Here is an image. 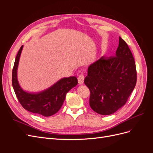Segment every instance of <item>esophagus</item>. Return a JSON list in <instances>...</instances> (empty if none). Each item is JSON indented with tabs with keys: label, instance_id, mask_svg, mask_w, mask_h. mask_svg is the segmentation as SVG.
Returning a JSON list of instances; mask_svg holds the SVG:
<instances>
[{
	"label": "esophagus",
	"instance_id": "esophagus-1",
	"mask_svg": "<svg viewBox=\"0 0 153 153\" xmlns=\"http://www.w3.org/2000/svg\"><path fill=\"white\" fill-rule=\"evenodd\" d=\"M84 76L83 75H80L78 77V84H83L84 82Z\"/></svg>",
	"mask_w": 153,
	"mask_h": 153
}]
</instances>
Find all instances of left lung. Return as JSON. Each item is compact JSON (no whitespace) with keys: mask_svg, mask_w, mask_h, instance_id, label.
I'll return each instance as SVG.
<instances>
[{"mask_svg":"<svg viewBox=\"0 0 153 153\" xmlns=\"http://www.w3.org/2000/svg\"><path fill=\"white\" fill-rule=\"evenodd\" d=\"M136 82L135 60L119 37L114 57L102 56L88 68L84 83L91 92V108L101 115L114 114L126 103Z\"/></svg>","mask_w":153,"mask_h":153,"instance_id":"8db88e82","label":"left lung"}]
</instances>
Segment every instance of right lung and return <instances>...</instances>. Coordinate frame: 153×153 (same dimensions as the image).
I'll list each match as a JSON object with an SVG mask.
<instances>
[{"label":"right lung","mask_w":153,"mask_h":153,"mask_svg":"<svg viewBox=\"0 0 153 153\" xmlns=\"http://www.w3.org/2000/svg\"><path fill=\"white\" fill-rule=\"evenodd\" d=\"M24 46H22L15 59L12 72V85L18 101L25 110L45 117L56 114L61 108L66 94L78 84L75 76L60 79L48 89L38 92H30L21 87L17 78L18 64Z\"/></svg>","instance_id":"right-lung-1"}]
</instances>
